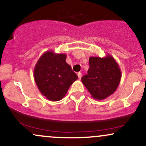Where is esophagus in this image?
<instances>
[{"instance_id":"esophagus-1","label":"esophagus","mask_w":146,"mask_h":146,"mask_svg":"<svg viewBox=\"0 0 146 146\" xmlns=\"http://www.w3.org/2000/svg\"><path fill=\"white\" fill-rule=\"evenodd\" d=\"M78 76L79 79H80H80L82 78V73H80H80H78Z\"/></svg>"}]
</instances>
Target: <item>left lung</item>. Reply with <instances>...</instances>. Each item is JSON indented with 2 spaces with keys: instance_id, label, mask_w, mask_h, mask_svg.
<instances>
[{
  "instance_id": "left-lung-1",
  "label": "left lung",
  "mask_w": 146,
  "mask_h": 146,
  "mask_svg": "<svg viewBox=\"0 0 146 146\" xmlns=\"http://www.w3.org/2000/svg\"><path fill=\"white\" fill-rule=\"evenodd\" d=\"M87 75L82 78V82L94 99L103 100L116 90L121 80V70L113 57L91 56L89 58Z\"/></svg>"
}]
</instances>
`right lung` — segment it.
Returning <instances> with one entry per match:
<instances>
[{
  "label": "right lung",
  "instance_id": "add662e5",
  "mask_svg": "<svg viewBox=\"0 0 146 146\" xmlns=\"http://www.w3.org/2000/svg\"><path fill=\"white\" fill-rule=\"evenodd\" d=\"M66 54L49 50L42 54L34 68V78L39 92L47 99H63L71 84L78 79L66 62Z\"/></svg>",
  "mask_w": 146,
  "mask_h": 146
}]
</instances>
